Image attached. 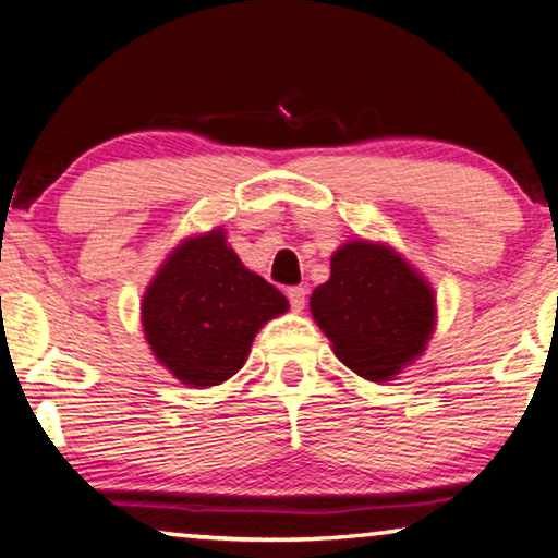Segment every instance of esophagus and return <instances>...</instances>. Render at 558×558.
I'll list each match as a JSON object with an SVG mask.
<instances>
[{
	"label": "esophagus",
	"instance_id": "esophagus-1",
	"mask_svg": "<svg viewBox=\"0 0 558 558\" xmlns=\"http://www.w3.org/2000/svg\"><path fill=\"white\" fill-rule=\"evenodd\" d=\"M286 295H288L290 305H293V311H301L305 305V295H308V290H305L303 286H290Z\"/></svg>",
	"mask_w": 558,
	"mask_h": 558
}]
</instances>
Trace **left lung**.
Here are the masks:
<instances>
[{
    "instance_id": "obj_1",
    "label": "left lung",
    "mask_w": 558,
    "mask_h": 558,
    "mask_svg": "<svg viewBox=\"0 0 558 558\" xmlns=\"http://www.w3.org/2000/svg\"><path fill=\"white\" fill-rule=\"evenodd\" d=\"M311 313L351 372L384 381L425 351L435 298L395 250L359 240L336 250Z\"/></svg>"
}]
</instances>
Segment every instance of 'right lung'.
<instances>
[{"instance_id":"right-lung-1","label":"right lung","mask_w":558,"mask_h":558,"mask_svg":"<svg viewBox=\"0 0 558 558\" xmlns=\"http://www.w3.org/2000/svg\"><path fill=\"white\" fill-rule=\"evenodd\" d=\"M286 308V295L250 272L215 230L169 255L141 318L148 347L177 379L215 387L240 372L260 326Z\"/></svg>"}]
</instances>
